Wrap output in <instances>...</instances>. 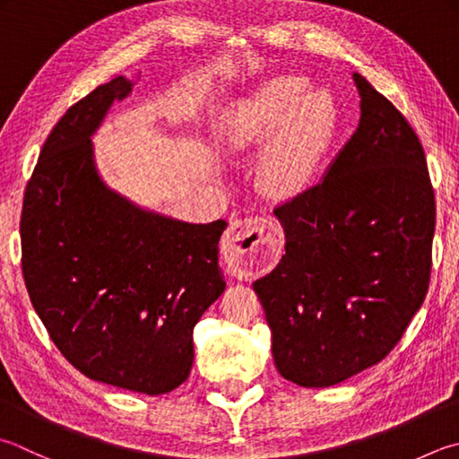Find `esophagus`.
Listing matches in <instances>:
<instances>
[{"instance_id": "1", "label": "esophagus", "mask_w": 459, "mask_h": 459, "mask_svg": "<svg viewBox=\"0 0 459 459\" xmlns=\"http://www.w3.org/2000/svg\"><path fill=\"white\" fill-rule=\"evenodd\" d=\"M280 239L267 231V220L262 215L233 220L226 233V252L236 270L244 275H257L272 267L278 255Z\"/></svg>"}]
</instances>
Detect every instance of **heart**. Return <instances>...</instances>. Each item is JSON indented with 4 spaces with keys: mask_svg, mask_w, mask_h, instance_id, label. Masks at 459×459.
I'll use <instances>...</instances> for the list:
<instances>
[{
    "mask_svg": "<svg viewBox=\"0 0 459 459\" xmlns=\"http://www.w3.org/2000/svg\"><path fill=\"white\" fill-rule=\"evenodd\" d=\"M335 103L327 91H309L299 75H280L231 103L221 119V142L231 150L267 142L262 179L275 195L304 189L322 166L335 134Z\"/></svg>",
    "mask_w": 459,
    "mask_h": 459,
    "instance_id": "1",
    "label": "heart"
}]
</instances>
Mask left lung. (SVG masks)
Masks as SVG:
<instances>
[{
  "label": "left lung",
  "instance_id": "8db88e82",
  "mask_svg": "<svg viewBox=\"0 0 459 459\" xmlns=\"http://www.w3.org/2000/svg\"><path fill=\"white\" fill-rule=\"evenodd\" d=\"M359 126L317 186L273 210L285 254L254 283L280 374L330 387L382 361L421 307L436 200L426 153L390 100L353 74Z\"/></svg>",
  "mask_w": 459,
  "mask_h": 459
}]
</instances>
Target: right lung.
Listing matches in <instances>:
<instances>
[{"label": "right lung", "mask_w": 459, "mask_h": 459, "mask_svg": "<svg viewBox=\"0 0 459 459\" xmlns=\"http://www.w3.org/2000/svg\"><path fill=\"white\" fill-rule=\"evenodd\" d=\"M132 82L116 77L74 103L25 186L22 272L51 342L83 376L129 392L176 390L194 364V327L226 281L228 223L145 212L103 184L91 134Z\"/></svg>", "instance_id": "1"}]
</instances>
